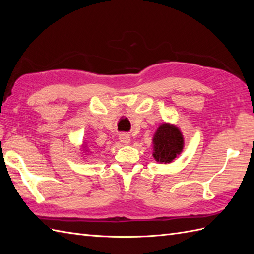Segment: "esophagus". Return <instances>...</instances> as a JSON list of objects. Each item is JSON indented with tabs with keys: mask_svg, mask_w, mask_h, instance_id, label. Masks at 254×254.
I'll return each instance as SVG.
<instances>
[{
	"mask_svg": "<svg viewBox=\"0 0 254 254\" xmlns=\"http://www.w3.org/2000/svg\"><path fill=\"white\" fill-rule=\"evenodd\" d=\"M119 138H120V141L123 143V144H128L130 143V136L127 135V134H120V136H119Z\"/></svg>",
	"mask_w": 254,
	"mask_h": 254,
	"instance_id": "1",
	"label": "esophagus"
}]
</instances>
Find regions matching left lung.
I'll list each match as a JSON object with an SVG mask.
<instances>
[{
	"instance_id": "obj_1",
	"label": "left lung",
	"mask_w": 254,
	"mask_h": 254,
	"mask_svg": "<svg viewBox=\"0 0 254 254\" xmlns=\"http://www.w3.org/2000/svg\"><path fill=\"white\" fill-rule=\"evenodd\" d=\"M154 157L161 164L171 163L182 152L183 137L179 128L168 123L158 127L154 138Z\"/></svg>"
}]
</instances>
